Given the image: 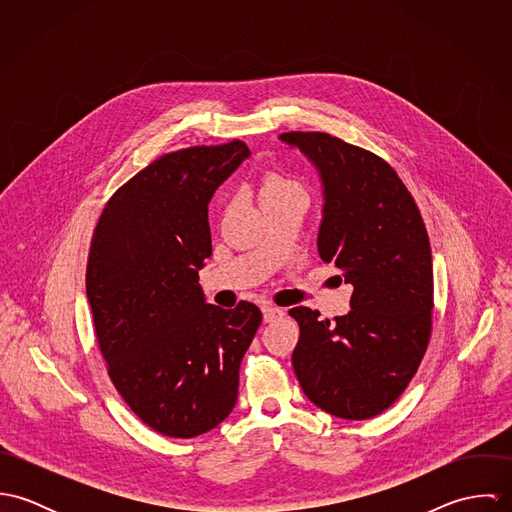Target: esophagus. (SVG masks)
<instances>
[{
  "label": "esophagus",
  "instance_id": "34e87169",
  "mask_svg": "<svg viewBox=\"0 0 512 512\" xmlns=\"http://www.w3.org/2000/svg\"><path fill=\"white\" fill-rule=\"evenodd\" d=\"M262 315H264V321H266V323H272V321H276L278 317H282L284 311H282L280 307L272 305V303H264V305H262Z\"/></svg>",
  "mask_w": 512,
  "mask_h": 512
}]
</instances>
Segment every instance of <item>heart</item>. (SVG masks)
I'll return each mask as SVG.
<instances>
[{
  "mask_svg": "<svg viewBox=\"0 0 512 512\" xmlns=\"http://www.w3.org/2000/svg\"><path fill=\"white\" fill-rule=\"evenodd\" d=\"M305 195L301 183H297L292 177L280 173V171H266L258 183V195H260V203H268L286 195Z\"/></svg>",
  "mask_w": 512,
  "mask_h": 512,
  "instance_id": "heart-1",
  "label": "heart"
}]
</instances>
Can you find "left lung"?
Wrapping results in <instances>:
<instances>
[{
  "label": "left lung",
  "instance_id": "obj_1",
  "mask_svg": "<svg viewBox=\"0 0 512 512\" xmlns=\"http://www.w3.org/2000/svg\"><path fill=\"white\" fill-rule=\"evenodd\" d=\"M313 161L323 181L317 250L353 286L347 315L319 319L293 307L292 365L321 410L368 420L390 408L422 363L434 309L432 248L420 209L378 155L323 132L280 136Z\"/></svg>",
  "mask_w": 512,
  "mask_h": 512
}]
</instances>
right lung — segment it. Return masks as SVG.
Listing matches in <instances>:
<instances>
[{
  "instance_id": "1",
  "label": "right lung",
  "mask_w": 512,
  "mask_h": 512,
  "mask_svg": "<svg viewBox=\"0 0 512 512\" xmlns=\"http://www.w3.org/2000/svg\"><path fill=\"white\" fill-rule=\"evenodd\" d=\"M250 155L232 140L165 153L106 203L92 234L86 295L108 376L157 434L189 439L232 412L262 311L205 301L209 201Z\"/></svg>"
}]
</instances>
